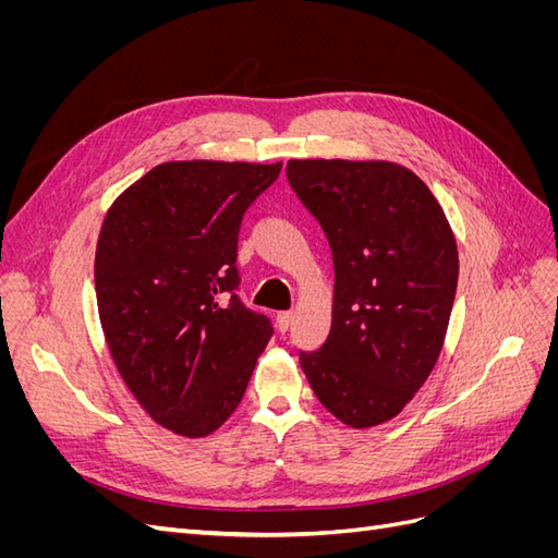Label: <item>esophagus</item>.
I'll return each instance as SVG.
<instances>
[{"label":"esophagus","instance_id":"1","mask_svg":"<svg viewBox=\"0 0 558 558\" xmlns=\"http://www.w3.org/2000/svg\"><path fill=\"white\" fill-rule=\"evenodd\" d=\"M291 324H293V312H279V314H277V328H279L281 332L289 330Z\"/></svg>","mask_w":558,"mask_h":558}]
</instances>
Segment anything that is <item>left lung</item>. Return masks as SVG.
<instances>
[{"mask_svg": "<svg viewBox=\"0 0 558 558\" xmlns=\"http://www.w3.org/2000/svg\"><path fill=\"white\" fill-rule=\"evenodd\" d=\"M286 177L324 228L335 267L332 324L300 365L351 428L400 414L440 356L459 251L437 199L396 162L289 160Z\"/></svg>", "mask_w": 558, "mask_h": 558, "instance_id": "obj_1", "label": "left lung"}]
</instances>
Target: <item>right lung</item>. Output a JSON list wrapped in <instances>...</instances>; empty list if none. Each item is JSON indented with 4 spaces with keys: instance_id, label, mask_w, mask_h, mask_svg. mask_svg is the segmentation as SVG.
<instances>
[{
    "instance_id": "add662e5",
    "label": "right lung",
    "mask_w": 558,
    "mask_h": 558,
    "mask_svg": "<svg viewBox=\"0 0 558 558\" xmlns=\"http://www.w3.org/2000/svg\"><path fill=\"white\" fill-rule=\"evenodd\" d=\"M281 162H162L118 197L95 253V293L113 363L142 408L185 437L238 410L272 337L240 300L238 238Z\"/></svg>"
}]
</instances>
